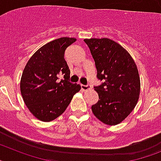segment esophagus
<instances>
[{"label":"esophagus","instance_id":"34e87169","mask_svg":"<svg viewBox=\"0 0 161 161\" xmlns=\"http://www.w3.org/2000/svg\"><path fill=\"white\" fill-rule=\"evenodd\" d=\"M80 86H81V89L83 90H88L91 88V86H90V84H88V85H81Z\"/></svg>","mask_w":161,"mask_h":161}]
</instances>
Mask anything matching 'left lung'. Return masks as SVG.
Wrapping results in <instances>:
<instances>
[{
	"label": "left lung",
	"mask_w": 161,
	"mask_h": 161,
	"mask_svg": "<svg viewBox=\"0 0 161 161\" xmlns=\"http://www.w3.org/2000/svg\"><path fill=\"white\" fill-rule=\"evenodd\" d=\"M84 41L95 60L97 78L103 81L94 87L99 100L92 105V112L103 123L117 125L131 114L139 99L136 65L126 49L109 38Z\"/></svg>",
	"instance_id": "obj_1"
}]
</instances>
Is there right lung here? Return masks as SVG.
<instances>
[{
    "instance_id": "1",
    "label": "right lung",
    "mask_w": 161,
    "mask_h": 161,
    "mask_svg": "<svg viewBox=\"0 0 161 161\" xmlns=\"http://www.w3.org/2000/svg\"><path fill=\"white\" fill-rule=\"evenodd\" d=\"M75 38L63 37L47 42L32 56L24 69L20 92L35 118L50 122L64 113L80 86L69 81L70 70L65 61L66 47ZM62 75L63 80L58 81Z\"/></svg>"
}]
</instances>
